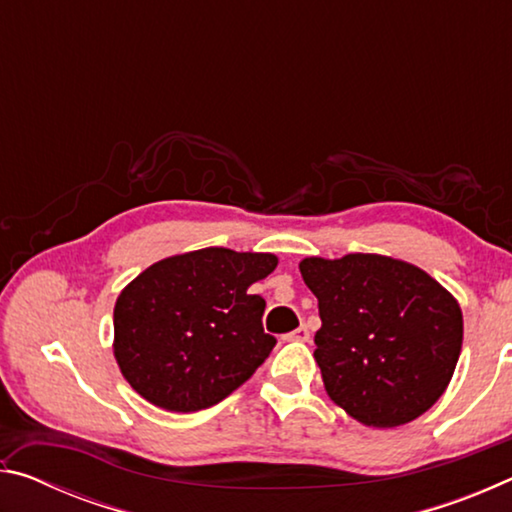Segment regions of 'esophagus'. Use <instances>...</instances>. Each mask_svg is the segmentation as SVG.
<instances>
[{
    "instance_id": "34e87169",
    "label": "esophagus",
    "mask_w": 512,
    "mask_h": 512,
    "mask_svg": "<svg viewBox=\"0 0 512 512\" xmlns=\"http://www.w3.org/2000/svg\"><path fill=\"white\" fill-rule=\"evenodd\" d=\"M284 341H300V343H305V341H309V329L305 325H300L296 332L284 334Z\"/></svg>"
}]
</instances>
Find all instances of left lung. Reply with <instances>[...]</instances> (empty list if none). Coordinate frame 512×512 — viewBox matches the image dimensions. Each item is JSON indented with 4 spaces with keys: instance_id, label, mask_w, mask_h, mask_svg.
Here are the masks:
<instances>
[{
    "instance_id": "left-lung-1",
    "label": "left lung",
    "mask_w": 512,
    "mask_h": 512,
    "mask_svg": "<svg viewBox=\"0 0 512 512\" xmlns=\"http://www.w3.org/2000/svg\"><path fill=\"white\" fill-rule=\"evenodd\" d=\"M300 273L323 325L314 357L327 395L368 427L420 418L445 393L463 345L452 293L384 255L307 257Z\"/></svg>"
}]
</instances>
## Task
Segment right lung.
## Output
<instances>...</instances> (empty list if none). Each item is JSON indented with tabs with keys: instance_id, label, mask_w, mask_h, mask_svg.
I'll use <instances>...</instances> for the list:
<instances>
[{
	"instance_id": "obj_1",
	"label": "right lung",
	"mask_w": 512,
	"mask_h": 512,
	"mask_svg": "<svg viewBox=\"0 0 512 512\" xmlns=\"http://www.w3.org/2000/svg\"><path fill=\"white\" fill-rule=\"evenodd\" d=\"M277 266L271 253L201 248L162 259L119 293L115 359L137 393L160 409L219 404L275 348L266 302L248 293Z\"/></svg>"
}]
</instances>
